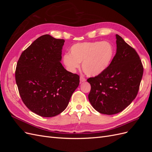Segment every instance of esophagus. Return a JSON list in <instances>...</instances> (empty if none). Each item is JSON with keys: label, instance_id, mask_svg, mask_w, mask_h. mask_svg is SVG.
Instances as JSON below:
<instances>
[{"label": "esophagus", "instance_id": "obj_1", "mask_svg": "<svg viewBox=\"0 0 152 152\" xmlns=\"http://www.w3.org/2000/svg\"><path fill=\"white\" fill-rule=\"evenodd\" d=\"M86 80V79H85V78H84V77H82V76H80V81L81 82H85Z\"/></svg>", "mask_w": 152, "mask_h": 152}]
</instances>
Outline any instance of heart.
<instances>
[{"label":"heart","mask_w":152,"mask_h":152,"mask_svg":"<svg viewBox=\"0 0 152 152\" xmlns=\"http://www.w3.org/2000/svg\"><path fill=\"white\" fill-rule=\"evenodd\" d=\"M70 54L63 57L67 70L74 73L80 67L89 77L102 74L111 65L115 55V48L108 41H91L73 44Z\"/></svg>","instance_id":"heart-1"}]
</instances>
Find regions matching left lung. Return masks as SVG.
Instances as JSON below:
<instances>
[{"mask_svg": "<svg viewBox=\"0 0 152 152\" xmlns=\"http://www.w3.org/2000/svg\"><path fill=\"white\" fill-rule=\"evenodd\" d=\"M117 52L111 65L102 74L87 82L88 95L93 107L98 112L113 115L122 112L136 97L143 73L139 55L121 36L116 34Z\"/></svg>", "mask_w": 152, "mask_h": 152, "instance_id": "left-lung-1", "label": "left lung"}]
</instances>
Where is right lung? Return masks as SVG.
Here are the masks:
<instances>
[{
	"label": "right lung",
	"mask_w": 152,
	"mask_h": 152,
	"mask_svg": "<svg viewBox=\"0 0 152 152\" xmlns=\"http://www.w3.org/2000/svg\"><path fill=\"white\" fill-rule=\"evenodd\" d=\"M64 43V39L42 35L18 61L15 79L23 102L44 117L64 111L79 85V76L68 72L60 62Z\"/></svg>",
	"instance_id": "obj_1"
}]
</instances>
